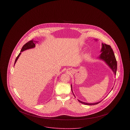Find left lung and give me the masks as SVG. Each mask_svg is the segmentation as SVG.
Here are the masks:
<instances>
[{"label": "left lung", "instance_id": "obj_1", "mask_svg": "<svg viewBox=\"0 0 130 130\" xmlns=\"http://www.w3.org/2000/svg\"><path fill=\"white\" fill-rule=\"evenodd\" d=\"M96 41L97 39H95ZM101 55L99 56L98 57L99 59L103 60L108 66L111 69L112 72L114 74L116 75V72H117V60L115 57V56L114 55V53L113 52L112 49L111 48V47L109 45H107L106 44H104L103 43H102V48L101 50ZM113 88L111 89V90H112ZM71 90L73 92V88H72V85H71ZM74 94V93H73ZM74 97L75 98V95ZM78 101L84 105H95L99 103H100L101 101L94 103H86L82 101H80L79 100H77Z\"/></svg>", "mask_w": 130, "mask_h": 130}]
</instances>
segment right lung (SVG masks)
Listing matches in <instances>:
<instances>
[{"label": "right lung", "instance_id": "1", "mask_svg": "<svg viewBox=\"0 0 130 130\" xmlns=\"http://www.w3.org/2000/svg\"><path fill=\"white\" fill-rule=\"evenodd\" d=\"M36 41H33V40H30L29 41H28V42L26 43L22 47L21 51H20V53L19 54V55L17 56V57L15 59V62H14V65L16 63L18 58H19V57L20 55H21V52L24 51H26L27 50H29V49H31V48H35L36 47Z\"/></svg>", "mask_w": 130, "mask_h": 130}]
</instances>
